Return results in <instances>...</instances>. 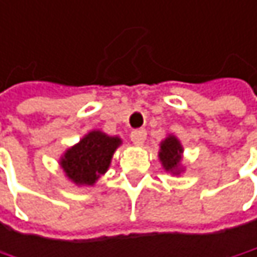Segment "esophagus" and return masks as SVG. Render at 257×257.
<instances>
[{
    "instance_id": "1",
    "label": "esophagus",
    "mask_w": 257,
    "mask_h": 257,
    "mask_svg": "<svg viewBox=\"0 0 257 257\" xmlns=\"http://www.w3.org/2000/svg\"><path fill=\"white\" fill-rule=\"evenodd\" d=\"M147 137V131L146 129H135L131 132V140L135 146H143Z\"/></svg>"
}]
</instances>
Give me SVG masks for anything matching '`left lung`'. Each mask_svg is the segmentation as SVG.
<instances>
[{"instance_id":"left-lung-1","label":"left lung","mask_w":257,"mask_h":257,"mask_svg":"<svg viewBox=\"0 0 257 257\" xmlns=\"http://www.w3.org/2000/svg\"><path fill=\"white\" fill-rule=\"evenodd\" d=\"M182 152L184 150H182V146H181L179 140L174 135H169L168 138H165L160 143L159 159H160L162 166L165 168V171L176 174V175L181 172L179 163H181V159H182Z\"/></svg>"}]
</instances>
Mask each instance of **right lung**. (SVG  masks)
<instances>
[{
  "label": "right lung",
  "instance_id": "1",
  "mask_svg": "<svg viewBox=\"0 0 257 257\" xmlns=\"http://www.w3.org/2000/svg\"><path fill=\"white\" fill-rule=\"evenodd\" d=\"M122 144L119 137H108L101 131H91L60 159L66 176L76 185H94L107 172L113 153Z\"/></svg>",
  "mask_w": 257,
  "mask_h": 257
}]
</instances>
